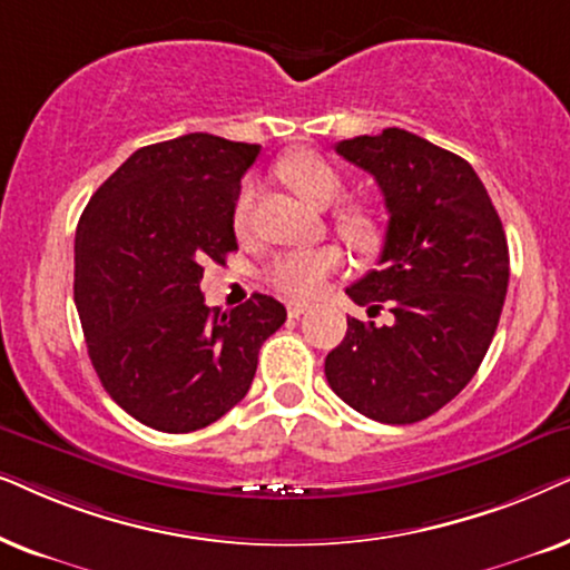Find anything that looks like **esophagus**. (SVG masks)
Instances as JSON below:
<instances>
[{
    "label": "esophagus",
    "mask_w": 570,
    "mask_h": 570,
    "mask_svg": "<svg viewBox=\"0 0 570 570\" xmlns=\"http://www.w3.org/2000/svg\"><path fill=\"white\" fill-rule=\"evenodd\" d=\"M286 313H289V317H302L307 313V305L305 302H289V305H286Z\"/></svg>",
    "instance_id": "obj_1"
}]
</instances>
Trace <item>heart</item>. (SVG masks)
<instances>
[{
  "instance_id": "heart-1",
  "label": "heart",
  "mask_w": 570,
  "mask_h": 570,
  "mask_svg": "<svg viewBox=\"0 0 570 570\" xmlns=\"http://www.w3.org/2000/svg\"><path fill=\"white\" fill-rule=\"evenodd\" d=\"M281 179L289 185L299 197L313 203L315 208H328L344 195V177L331 161H325L321 154L313 150H299L278 164ZM255 185L245 181L234 200V229L245 232L253 218L255 206ZM333 226L348 245L360 253H373L383 242V222L373 206L364 203H348L341 206L333 216ZM341 249L333 245L313 247V249H294V253L278 255L268 268V284L273 289L286 294L292 299H313L323 292L325 281L338 271Z\"/></svg>"
}]
</instances>
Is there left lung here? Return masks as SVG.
<instances>
[{
  "mask_svg": "<svg viewBox=\"0 0 570 570\" xmlns=\"http://www.w3.org/2000/svg\"><path fill=\"white\" fill-rule=\"evenodd\" d=\"M336 154L373 174L391 216L377 268L346 294L393 317H346L325 377L370 420H428L464 391L495 336L508 292L503 224L472 166L420 135L389 127L341 140Z\"/></svg>",
  "mask_w": 570,
  "mask_h": 570,
  "instance_id": "1",
  "label": "left lung"
}]
</instances>
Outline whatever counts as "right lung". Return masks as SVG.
Instances as JSON below:
<instances>
[{
  "mask_svg": "<svg viewBox=\"0 0 570 570\" xmlns=\"http://www.w3.org/2000/svg\"><path fill=\"white\" fill-rule=\"evenodd\" d=\"M261 146L189 132L127 158L75 232V305L106 393L161 432H193L245 399L263 341L286 321L268 294L210 309L206 263L237 249L234 200Z\"/></svg>",
  "mask_w": 570,
  "mask_h": 570,
  "instance_id": "right-lung-1",
  "label": "right lung"
}]
</instances>
